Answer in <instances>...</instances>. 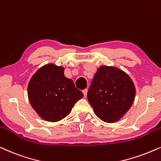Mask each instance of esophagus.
<instances>
[{
	"label": "esophagus",
	"instance_id": "obj_1",
	"mask_svg": "<svg viewBox=\"0 0 161 161\" xmlns=\"http://www.w3.org/2000/svg\"><path fill=\"white\" fill-rule=\"evenodd\" d=\"M87 92H88V90H87V89H84V90H83V95H84L85 97L87 96Z\"/></svg>",
	"mask_w": 161,
	"mask_h": 161
}]
</instances>
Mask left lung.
I'll use <instances>...</instances> for the list:
<instances>
[{
    "label": "left lung",
    "mask_w": 161,
    "mask_h": 161,
    "mask_svg": "<svg viewBox=\"0 0 161 161\" xmlns=\"http://www.w3.org/2000/svg\"><path fill=\"white\" fill-rule=\"evenodd\" d=\"M135 86L128 75L114 66L97 69L87 97L96 115L106 123L118 121L134 102Z\"/></svg>",
    "instance_id": "8db88e82"
}]
</instances>
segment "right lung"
<instances>
[{"instance_id": "add662e5", "label": "right lung", "mask_w": 161, "mask_h": 161, "mask_svg": "<svg viewBox=\"0 0 161 161\" xmlns=\"http://www.w3.org/2000/svg\"><path fill=\"white\" fill-rule=\"evenodd\" d=\"M83 94L71 79L64 76V68L49 64L33 75L28 84V97L32 108L43 120L56 122L70 113Z\"/></svg>"}]
</instances>
